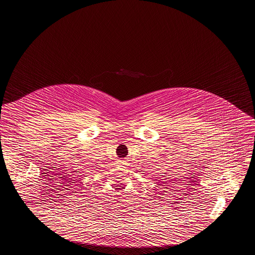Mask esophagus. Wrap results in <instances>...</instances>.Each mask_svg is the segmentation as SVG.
<instances>
[{
  "label": "esophagus",
  "instance_id": "34e87169",
  "mask_svg": "<svg viewBox=\"0 0 255 255\" xmlns=\"http://www.w3.org/2000/svg\"><path fill=\"white\" fill-rule=\"evenodd\" d=\"M120 164H121V165L124 164V161H123V160H121V161H120Z\"/></svg>",
  "mask_w": 255,
  "mask_h": 255
}]
</instances>
